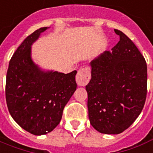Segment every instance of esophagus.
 <instances>
[{"mask_svg": "<svg viewBox=\"0 0 153 153\" xmlns=\"http://www.w3.org/2000/svg\"><path fill=\"white\" fill-rule=\"evenodd\" d=\"M91 74L88 68H82L78 71L76 76V81L78 86H85L89 82Z\"/></svg>", "mask_w": 153, "mask_h": 153, "instance_id": "1", "label": "esophagus"}]
</instances>
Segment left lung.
<instances>
[{"label": "left lung", "instance_id": "8db88e82", "mask_svg": "<svg viewBox=\"0 0 153 153\" xmlns=\"http://www.w3.org/2000/svg\"><path fill=\"white\" fill-rule=\"evenodd\" d=\"M120 40L90 62L86 85L88 118L101 134H118L138 117L147 95V65L135 44L121 30Z\"/></svg>", "mask_w": 153, "mask_h": 153}]
</instances>
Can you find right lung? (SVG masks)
Masks as SVG:
<instances>
[{
  "label": "right lung",
  "mask_w": 153,
  "mask_h": 153,
  "mask_svg": "<svg viewBox=\"0 0 153 153\" xmlns=\"http://www.w3.org/2000/svg\"><path fill=\"white\" fill-rule=\"evenodd\" d=\"M49 27L24 40L13 55L6 76L5 96L11 116L34 135L51 132L62 119L65 106L76 89L74 70L65 74L43 70L33 62L31 46Z\"/></svg>",
  "instance_id": "1"
}]
</instances>
